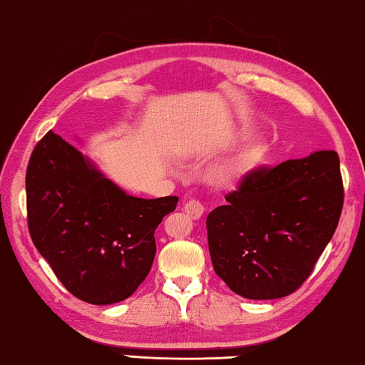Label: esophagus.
<instances>
[{
	"instance_id": "34e87169",
	"label": "esophagus",
	"mask_w": 365,
	"mask_h": 365,
	"mask_svg": "<svg viewBox=\"0 0 365 365\" xmlns=\"http://www.w3.org/2000/svg\"><path fill=\"white\" fill-rule=\"evenodd\" d=\"M182 210H184V213L189 216V218L199 220L200 216L205 213L207 208H205V203H203V202L197 200V199H189V200L184 202Z\"/></svg>"
}]
</instances>
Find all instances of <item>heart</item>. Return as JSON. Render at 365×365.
I'll use <instances>...</instances> for the list:
<instances>
[{
    "label": "heart",
    "mask_w": 365,
    "mask_h": 365,
    "mask_svg": "<svg viewBox=\"0 0 365 365\" xmlns=\"http://www.w3.org/2000/svg\"><path fill=\"white\" fill-rule=\"evenodd\" d=\"M239 173V165H226L213 173V181L218 184H229Z\"/></svg>",
    "instance_id": "b5f03b06"
}]
</instances>
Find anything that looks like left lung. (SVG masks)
I'll return each instance as SVG.
<instances>
[{
  "instance_id": "left-lung-1",
  "label": "left lung",
  "mask_w": 365,
  "mask_h": 365,
  "mask_svg": "<svg viewBox=\"0 0 365 365\" xmlns=\"http://www.w3.org/2000/svg\"><path fill=\"white\" fill-rule=\"evenodd\" d=\"M207 218L215 272L237 295L274 299L303 285L334 235L344 190L335 150L248 171Z\"/></svg>"
}]
</instances>
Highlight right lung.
<instances>
[{
    "instance_id": "add662e5",
    "label": "right lung",
    "mask_w": 365,
    "mask_h": 365,
    "mask_svg": "<svg viewBox=\"0 0 365 365\" xmlns=\"http://www.w3.org/2000/svg\"><path fill=\"white\" fill-rule=\"evenodd\" d=\"M25 189L34 245L61 284L91 304L123 302L144 282L153 232L179 200L128 195L53 131L31 152Z\"/></svg>"
}]
</instances>
